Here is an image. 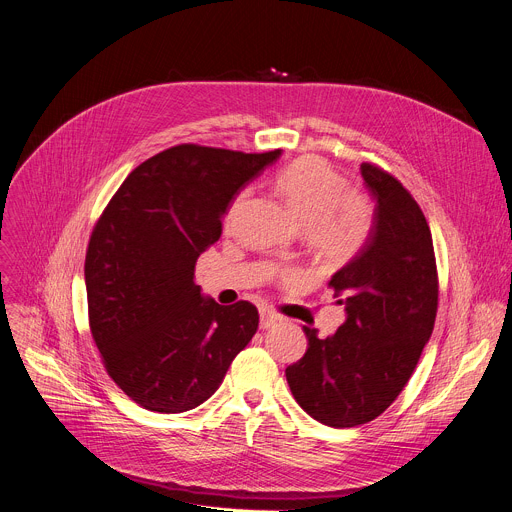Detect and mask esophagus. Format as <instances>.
<instances>
[{
	"label": "esophagus",
	"mask_w": 512,
	"mask_h": 512,
	"mask_svg": "<svg viewBox=\"0 0 512 512\" xmlns=\"http://www.w3.org/2000/svg\"><path fill=\"white\" fill-rule=\"evenodd\" d=\"M261 322H259V326L265 330V328H271L273 324H277L279 322V316L277 314H273L271 310H267V308H263L261 312Z\"/></svg>",
	"instance_id": "obj_1"
}]
</instances>
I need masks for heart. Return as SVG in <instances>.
<instances>
[{
	"label": "heart",
	"mask_w": 512,
	"mask_h": 512,
	"mask_svg": "<svg viewBox=\"0 0 512 512\" xmlns=\"http://www.w3.org/2000/svg\"><path fill=\"white\" fill-rule=\"evenodd\" d=\"M275 190L306 227L310 249L328 263H344L367 245L375 210L367 194L346 190L344 176L320 158L308 156L285 166L275 176ZM243 194H237L227 210V225L235 221ZM283 279L294 271H279Z\"/></svg>",
	"instance_id": "obj_1"
}]
</instances>
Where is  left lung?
I'll use <instances>...</instances> for the list:
<instances>
[{
	"instance_id": "obj_1",
	"label": "left lung",
	"mask_w": 512,
	"mask_h": 512,
	"mask_svg": "<svg viewBox=\"0 0 512 512\" xmlns=\"http://www.w3.org/2000/svg\"><path fill=\"white\" fill-rule=\"evenodd\" d=\"M360 172L377 200L373 233L328 281L346 322L324 340L304 326L308 350L285 369L300 407L330 427L369 423L399 397L433 332L440 294L419 204L377 164L364 162Z\"/></svg>"
}]
</instances>
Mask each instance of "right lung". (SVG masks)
Listing matches in <instances>:
<instances>
[{"label":"right lung","instance_id":"obj_1","mask_svg":"<svg viewBox=\"0 0 512 512\" xmlns=\"http://www.w3.org/2000/svg\"><path fill=\"white\" fill-rule=\"evenodd\" d=\"M279 154L174 145L139 164L97 218L85 259L89 328L107 375L139 407H198L257 332L251 302L200 296L194 265L221 237L235 194Z\"/></svg>","mask_w":512,"mask_h":512}]
</instances>
